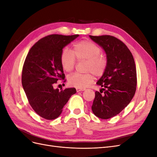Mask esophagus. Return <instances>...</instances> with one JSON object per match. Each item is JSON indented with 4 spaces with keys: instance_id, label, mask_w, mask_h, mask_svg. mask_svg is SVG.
Listing matches in <instances>:
<instances>
[{
    "instance_id": "1",
    "label": "esophagus",
    "mask_w": 157,
    "mask_h": 157,
    "mask_svg": "<svg viewBox=\"0 0 157 157\" xmlns=\"http://www.w3.org/2000/svg\"><path fill=\"white\" fill-rule=\"evenodd\" d=\"M84 90H85L84 88H76V90H77V92H81V91H84Z\"/></svg>"
}]
</instances>
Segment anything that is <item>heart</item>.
Listing matches in <instances>:
<instances>
[{
    "label": "heart",
    "mask_w": 157,
    "mask_h": 157,
    "mask_svg": "<svg viewBox=\"0 0 157 157\" xmlns=\"http://www.w3.org/2000/svg\"><path fill=\"white\" fill-rule=\"evenodd\" d=\"M77 59L86 61L85 69L88 72L86 74L74 73L68 78L70 86L79 88H86L92 83V73L97 77L102 75L107 65V58L105 55L101 54V48L96 44L88 40L76 42L73 44V51L66 48L61 52V64L66 72H71L73 70Z\"/></svg>",
    "instance_id": "heart-1"
}]
</instances>
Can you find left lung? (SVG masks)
Wrapping results in <instances>:
<instances>
[{
  "label": "left lung",
  "mask_w": 157,
  "mask_h": 157,
  "mask_svg": "<svg viewBox=\"0 0 157 157\" xmlns=\"http://www.w3.org/2000/svg\"><path fill=\"white\" fill-rule=\"evenodd\" d=\"M90 37L105 50L107 59L105 71L96 83L102 88L95 93L92 110L98 118L108 119L120 113L134 96L135 61L130 50L117 38L111 35Z\"/></svg>",
  "instance_id": "8db88e82"
}]
</instances>
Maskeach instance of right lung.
I'll return each instance as SVG.
<instances>
[{"label":"right lung","instance_id":"obj_1","mask_svg":"<svg viewBox=\"0 0 157 157\" xmlns=\"http://www.w3.org/2000/svg\"><path fill=\"white\" fill-rule=\"evenodd\" d=\"M78 36H46L31 47L25 58L21 75L23 90L33 110L46 120L58 118L71 96L77 92L75 88L59 90L54 86L58 80L65 78L61 52Z\"/></svg>","mask_w":157,"mask_h":157}]
</instances>
